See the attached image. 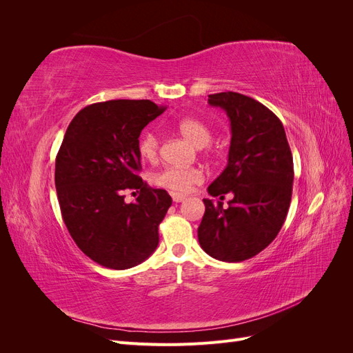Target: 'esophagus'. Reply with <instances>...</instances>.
Returning <instances> with one entry per match:
<instances>
[{
    "label": "esophagus",
    "instance_id": "esophagus-1",
    "mask_svg": "<svg viewBox=\"0 0 353 353\" xmlns=\"http://www.w3.org/2000/svg\"><path fill=\"white\" fill-rule=\"evenodd\" d=\"M187 199V196H184V194H178V193H172V200L175 201V203H181V201H184Z\"/></svg>",
    "mask_w": 353,
    "mask_h": 353
}]
</instances>
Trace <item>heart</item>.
<instances>
[{
  "mask_svg": "<svg viewBox=\"0 0 353 353\" xmlns=\"http://www.w3.org/2000/svg\"><path fill=\"white\" fill-rule=\"evenodd\" d=\"M176 131L190 143L201 148L212 140V128L201 119L196 117H184L175 123ZM160 141L159 137L153 132H144L138 141V152L145 160H154L159 154ZM205 179L203 170L199 168H176L169 166L154 175L153 183L159 187L174 191V193H188L196 184H200Z\"/></svg>",
  "mask_w": 353,
  "mask_h": 353,
  "instance_id": "heart-1",
  "label": "heart"
}]
</instances>
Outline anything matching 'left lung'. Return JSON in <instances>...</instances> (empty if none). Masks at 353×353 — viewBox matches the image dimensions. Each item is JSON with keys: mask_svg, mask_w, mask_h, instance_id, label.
Instances as JSON below:
<instances>
[{"mask_svg": "<svg viewBox=\"0 0 353 353\" xmlns=\"http://www.w3.org/2000/svg\"><path fill=\"white\" fill-rule=\"evenodd\" d=\"M208 103L231 122L228 163L208 187L197 230L201 249L223 262H241L262 252L280 232L290 208L293 156L281 121L268 108L239 92L210 94Z\"/></svg>", "mask_w": 353, "mask_h": 353, "instance_id": "left-lung-1", "label": "left lung"}]
</instances>
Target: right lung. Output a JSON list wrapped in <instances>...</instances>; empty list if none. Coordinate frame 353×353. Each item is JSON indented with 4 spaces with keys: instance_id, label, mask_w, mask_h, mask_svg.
<instances>
[{
    "instance_id": "add662e5",
    "label": "right lung",
    "mask_w": 353,
    "mask_h": 353,
    "mask_svg": "<svg viewBox=\"0 0 353 353\" xmlns=\"http://www.w3.org/2000/svg\"><path fill=\"white\" fill-rule=\"evenodd\" d=\"M166 110L150 100L94 103L73 117L56 157L63 221L78 248L105 268L128 270L150 258L172 199L138 176V138ZM137 189L134 203L123 191Z\"/></svg>"
}]
</instances>
